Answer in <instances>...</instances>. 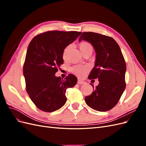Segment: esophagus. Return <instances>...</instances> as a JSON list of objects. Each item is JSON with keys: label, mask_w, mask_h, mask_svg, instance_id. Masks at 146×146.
Segmentation results:
<instances>
[{"label": "esophagus", "mask_w": 146, "mask_h": 146, "mask_svg": "<svg viewBox=\"0 0 146 146\" xmlns=\"http://www.w3.org/2000/svg\"><path fill=\"white\" fill-rule=\"evenodd\" d=\"M85 83V82L83 81L82 80H81V79H80V78L78 79V81H77V83L78 84H80V85H82V84H84Z\"/></svg>", "instance_id": "34e87169"}]
</instances>
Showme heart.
I'll return each instance as SVG.
<instances>
[{
    "instance_id": "1",
    "label": "heart",
    "mask_w": 146,
    "mask_h": 146,
    "mask_svg": "<svg viewBox=\"0 0 146 146\" xmlns=\"http://www.w3.org/2000/svg\"><path fill=\"white\" fill-rule=\"evenodd\" d=\"M79 48H80V50L83 53V54H85L86 52H92V46L90 42L87 41H82L79 44ZM70 46H66L63 52V58L64 60H66L68 58V55L69 54V52L70 51ZM86 67L85 66H75L72 68V71L74 72L76 74L78 75V76H81L84 72L86 71Z\"/></svg>"
}]
</instances>
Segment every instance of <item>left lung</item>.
<instances>
[{
	"mask_svg": "<svg viewBox=\"0 0 146 146\" xmlns=\"http://www.w3.org/2000/svg\"><path fill=\"white\" fill-rule=\"evenodd\" d=\"M90 42L96 53L95 65L88 78H98L99 85L85 100L96 111H107L115 107L124 91L126 84L125 61L120 47L114 39L94 32H83L79 41Z\"/></svg>",
	"mask_w": 146,
	"mask_h": 146,
	"instance_id": "1",
	"label": "left lung"
}]
</instances>
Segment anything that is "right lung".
Masks as SVG:
<instances>
[{
    "mask_svg": "<svg viewBox=\"0 0 146 146\" xmlns=\"http://www.w3.org/2000/svg\"><path fill=\"white\" fill-rule=\"evenodd\" d=\"M82 32L48 31L35 36L27 48L23 68L26 91L39 110L53 112L65 104L66 91L76 85L77 77L69 74L64 80L56 77L58 68L63 64L64 48Z\"/></svg>",
    "mask_w": 146,
    "mask_h": 146,
    "instance_id": "obj_1",
    "label": "right lung"
}]
</instances>
